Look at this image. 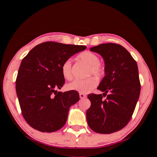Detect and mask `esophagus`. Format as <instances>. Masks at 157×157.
I'll list each match as a JSON object with an SVG mask.
<instances>
[{
    "label": "esophagus",
    "instance_id": "34e87169",
    "mask_svg": "<svg viewBox=\"0 0 157 157\" xmlns=\"http://www.w3.org/2000/svg\"><path fill=\"white\" fill-rule=\"evenodd\" d=\"M86 95H85V94H79V98H81V99H83V98H86Z\"/></svg>",
    "mask_w": 157,
    "mask_h": 157
}]
</instances>
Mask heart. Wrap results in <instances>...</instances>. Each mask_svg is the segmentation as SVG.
<instances>
[{
  "label": "heart",
  "mask_w": 157,
  "mask_h": 157,
  "mask_svg": "<svg viewBox=\"0 0 157 157\" xmlns=\"http://www.w3.org/2000/svg\"><path fill=\"white\" fill-rule=\"evenodd\" d=\"M79 59L88 63L89 68L88 74H94V75L100 77L103 75L104 70L100 65V58L91 52L86 51L79 55ZM61 71L63 78L68 80L72 79V64L71 60H66L62 63ZM98 85L97 79L94 77H89L86 79H77L68 84V88L73 91H78L81 94H86L94 89Z\"/></svg>",
  "instance_id": "heart-1"
}]
</instances>
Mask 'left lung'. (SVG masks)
I'll return each instance as SVG.
<instances>
[{
  "mask_svg": "<svg viewBox=\"0 0 157 157\" xmlns=\"http://www.w3.org/2000/svg\"><path fill=\"white\" fill-rule=\"evenodd\" d=\"M90 50L104 59L105 76L98 87L103 95H88L91 107L86 111V121L93 131L111 134L123 129L132 118L140 91L138 66L119 44H102ZM106 95L107 98L103 99Z\"/></svg>",
  "mask_w": 157,
  "mask_h": 157,
  "instance_id": "obj_1",
  "label": "left lung"
}]
</instances>
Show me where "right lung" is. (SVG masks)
Instances as JSON below:
<instances>
[{
  "label": "right lung",
  "instance_id": "1",
  "mask_svg": "<svg viewBox=\"0 0 157 157\" xmlns=\"http://www.w3.org/2000/svg\"><path fill=\"white\" fill-rule=\"evenodd\" d=\"M85 46L47 41L33 48L21 63L16 91L21 113L28 124L42 132L64 125L69 109L79 100L76 91H57L65 83L61 67Z\"/></svg>",
  "mask_w": 157,
  "mask_h": 157
}]
</instances>
